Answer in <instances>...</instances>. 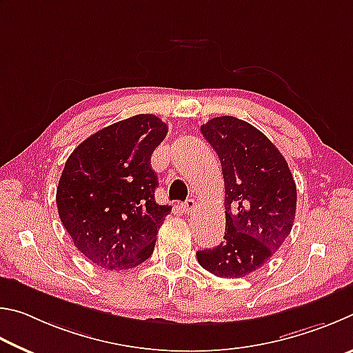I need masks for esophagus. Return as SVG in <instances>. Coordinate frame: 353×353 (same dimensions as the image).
<instances>
[{"label":"esophagus","instance_id":"obj_1","mask_svg":"<svg viewBox=\"0 0 353 353\" xmlns=\"http://www.w3.org/2000/svg\"><path fill=\"white\" fill-rule=\"evenodd\" d=\"M183 209H184V212H186V214H192L196 209V201L194 199L186 200V203L183 205Z\"/></svg>","mask_w":353,"mask_h":353}]
</instances>
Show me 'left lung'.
<instances>
[{"mask_svg": "<svg viewBox=\"0 0 353 353\" xmlns=\"http://www.w3.org/2000/svg\"><path fill=\"white\" fill-rule=\"evenodd\" d=\"M217 152L225 180V240L196 251L217 277H243L262 267L292 232L296 184L282 153L261 130L234 116L201 125Z\"/></svg>", "mask_w": 353, "mask_h": 353, "instance_id": "1", "label": "left lung"}]
</instances>
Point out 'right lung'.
<instances>
[{
    "mask_svg": "<svg viewBox=\"0 0 353 353\" xmlns=\"http://www.w3.org/2000/svg\"><path fill=\"white\" fill-rule=\"evenodd\" d=\"M167 130L154 114H136L91 134L65 163L55 195L59 217L97 267L128 270L152 256L172 211L154 200L158 178L150 165Z\"/></svg>",
    "mask_w": 353,
    "mask_h": 353,
    "instance_id": "1",
    "label": "right lung"
}]
</instances>
